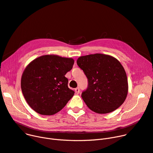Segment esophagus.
Here are the masks:
<instances>
[{
    "instance_id": "34e87169",
    "label": "esophagus",
    "mask_w": 153,
    "mask_h": 153,
    "mask_svg": "<svg viewBox=\"0 0 153 153\" xmlns=\"http://www.w3.org/2000/svg\"><path fill=\"white\" fill-rule=\"evenodd\" d=\"M75 92H76V94H79L80 93V89H79V87L75 88Z\"/></svg>"
}]
</instances>
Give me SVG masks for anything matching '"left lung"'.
<instances>
[{
    "instance_id": "8db88e82",
    "label": "left lung",
    "mask_w": 153,
    "mask_h": 153,
    "mask_svg": "<svg viewBox=\"0 0 153 153\" xmlns=\"http://www.w3.org/2000/svg\"><path fill=\"white\" fill-rule=\"evenodd\" d=\"M77 64L88 79V88L82 98L89 109L96 113L106 114L123 104L128 94V80L117 59L95 53L80 56Z\"/></svg>"
}]
</instances>
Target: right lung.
Listing matches in <instances>:
<instances>
[{"label": "right lung", "instance_id": "obj_1", "mask_svg": "<svg viewBox=\"0 0 153 153\" xmlns=\"http://www.w3.org/2000/svg\"><path fill=\"white\" fill-rule=\"evenodd\" d=\"M74 63L72 58L45 55L27 65L22 76L21 88L26 102L36 113L53 115L73 97L74 91L68 88L65 76Z\"/></svg>", "mask_w": 153, "mask_h": 153}]
</instances>
